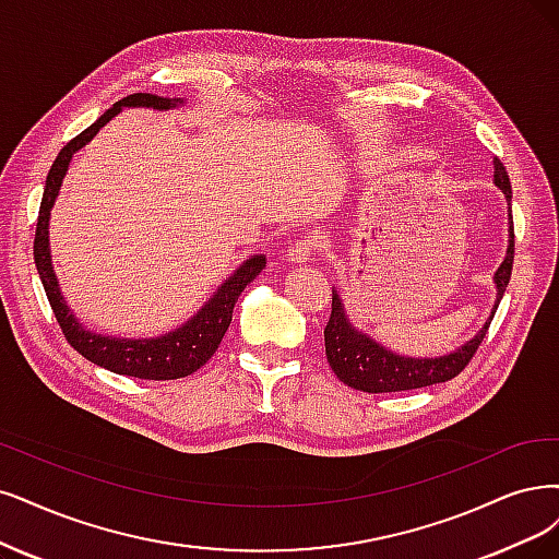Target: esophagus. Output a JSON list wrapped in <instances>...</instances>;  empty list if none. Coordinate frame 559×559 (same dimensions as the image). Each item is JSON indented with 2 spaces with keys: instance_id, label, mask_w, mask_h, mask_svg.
<instances>
[{
  "instance_id": "1",
  "label": "esophagus",
  "mask_w": 559,
  "mask_h": 559,
  "mask_svg": "<svg viewBox=\"0 0 559 559\" xmlns=\"http://www.w3.org/2000/svg\"><path fill=\"white\" fill-rule=\"evenodd\" d=\"M316 248H318V237H304L290 246L287 258H290V262H295V264H304L313 258Z\"/></svg>"
}]
</instances>
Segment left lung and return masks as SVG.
Returning a JSON list of instances; mask_svg holds the SVG:
<instances>
[{
    "mask_svg": "<svg viewBox=\"0 0 559 559\" xmlns=\"http://www.w3.org/2000/svg\"><path fill=\"white\" fill-rule=\"evenodd\" d=\"M495 173L492 183L504 193L509 202V246L502 264L492 276L495 283V306L490 311L488 322L474 334L469 341H465L461 347L453 349L442 357H405L394 353V349L384 347L373 336H368L349 322L343 299L338 290H332V318H329L324 326V353L326 361L332 366L336 378L359 391H368V394H386V391H407V389H421L438 382H447L456 378L461 370L469 364L472 355L477 353L481 345L488 324L498 311L502 301V295L511 278L513 266V221H511V181L504 170V165L495 158Z\"/></svg>",
    "mask_w": 559,
    "mask_h": 559,
    "instance_id": "left-lung-1",
    "label": "left lung"
}]
</instances>
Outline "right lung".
I'll return each mask as SVG.
<instances>
[{"label": "right lung", "mask_w": 559, "mask_h": 559, "mask_svg": "<svg viewBox=\"0 0 559 559\" xmlns=\"http://www.w3.org/2000/svg\"><path fill=\"white\" fill-rule=\"evenodd\" d=\"M183 106V98H163L156 94H131L117 100L110 110L103 112L90 129L75 135L64 150L55 158L52 168L46 179L44 200H40L38 223H36V239H34V262L38 269L40 283L52 306V313L64 332L67 341L73 349L90 359L92 364L108 368L117 376H129L140 380H177L195 373L214 357L227 326L233 322V311L243 287L251 283L262 269L266 266V258L262 253L243 260L235 272L227 276L218 290L204 301L200 311L179 324L173 332H165L154 338H117L90 332L73 313L64 295L59 290V281L55 276L52 255H50V212L59 195L61 181L67 177L71 158L78 150L103 129L106 123L121 112V108H154V110H175Z\"/></svg>", "instance_id": "obj_1"}]
</instances>
